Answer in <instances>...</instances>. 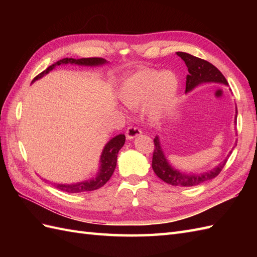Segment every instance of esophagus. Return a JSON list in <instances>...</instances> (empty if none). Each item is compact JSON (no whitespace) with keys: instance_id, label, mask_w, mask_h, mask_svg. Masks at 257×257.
Instances as JSON below:
<instances>
[{"instance_id":"34e87169","label":"esophagus","mask_w":257,"mask_h":257,"mask_svg":"<svg viewBox=\"0 0 257 257\" xmlns=\"http://www.w3.org/2000/svg\"><path fill=\"white\" fill-rule=\"evenodd\" d=\"M141 135V130L138 127H135V125H130L125 130V136H127L128 139H134L137 137V136Z\"/></svg>"}]
</instances>
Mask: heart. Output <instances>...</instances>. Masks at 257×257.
<instances>
[{"label":"heart","mask_w":257,"mask_h":257,"mask_svg":"<svg viewBox=\"0 0 257 257\" xmlns=\"http://www.w3.org/2000/svg\"><path fill=\"white\" fill-rule=\"evenodd\" d=\"M179 80L170 70L158 72L141 69L128 76L119 88V98L123 105L137 109L147 106V114L159 119L177 96Z\"/></svg>","instance_id":"1"}]
</instances>
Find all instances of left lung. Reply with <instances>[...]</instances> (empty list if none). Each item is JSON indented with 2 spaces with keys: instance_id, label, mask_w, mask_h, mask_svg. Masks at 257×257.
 Masks as SVG:
<instances>
[{
  "instance_id": "obj_1",
  "label": "left lung",
  "mask_w": 257,
  "mask_h": 257,
  "mask_svg": "<svg viewBox=\"0 0 257 257\" xmlns=\"http://www.w3.org/2000/svg\"><path fill=\"white\" fill-rule=\"evenodd\" d=\"M177 55L181 57L185 65L188 67L189 75H187V83H185V92L194 89L196 86L203 83H220L227 85V80L224 76L217 69L214 65L204 61V59L190 55L188 53L177 52ZM237 114V110H236ZM236 120V116H235ZM155 150L154 156H152V169L155 173L159 177L162 181L168 184L176 185V187H194L203 183L207 180L215 178L219 174L222 169L224 168L227 159L221 162L219 166L213 169L211 171H207L201 174H188L178 171L177 169H173L170 163L168 162L167 158L163 154L159 138L157 137L154 139ZM236 146V145H235ZM234 148V147H233ZM232 152V151H231ZM230 152V154H231Z\"/></svg>"
}]
</instances>
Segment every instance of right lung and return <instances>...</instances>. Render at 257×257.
<instances>
[{
    "mask_svg": "<svg viewBox=\"0 0 257 257\" xmlns=\"http://www.w3.org/2000/svg\"><path fill=\"white\" fill-rule=\"evenodd\" d=\"M107 63L106 59L99 58V57H91V58H63L61 61L56 62L55 64L51 65L50 67H47L44 72L38 74L36 77L33 79L35 81L37 79L42 78L43 76L48 74L53 68L56 66H59L62 64H77V65H84V66H98V65H102ZM125 137L124 135H118L116 137L112 138L109 143L105 146V148L102 150V154L100 157V168L99 172L97 173L95 178L87 181L73 183V184H54L59 190L64 191V192L68 193H78V192H87V191H94L101 188L102 185H105L109 179L111 178L112 173L114 171V168L117 165V156L119 150L122 148L124 145Z\"/></svg>",
    "mask_w": 257,
    "mask_h": 257,
    "instance_id": "obj_1",
    "label": "right lung"
}]
</instances>
